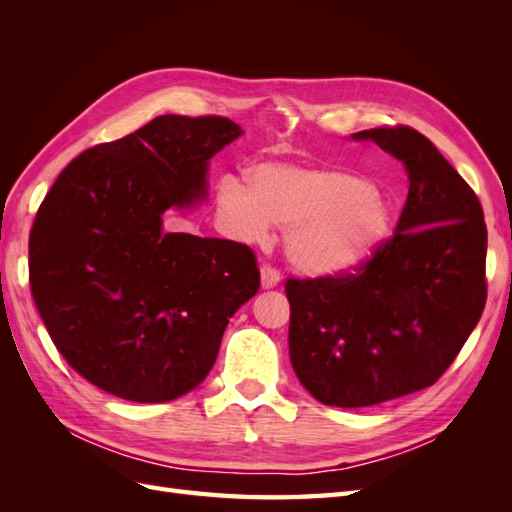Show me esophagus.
I'll use <instances>...</instances> for the list:
<instances>
[{
    "instance_id": "esophagus-1",
    "label": "esophagus",
    "mask_w": 512,
    "mask_h": 512,
    "mask_svg": "<svg viewBox=\"0 0 512 512\" xmlns=\"http://www.w3.org/2000/svg\"><path fill=\"white\" fill-rule=\"evenodd\" d=\"M260 282H262V288H275L277 284H280V271L271 265H262L260 267Z\"/></svg>"
}]
</instances>
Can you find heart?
<instances>
[{
  "label": "heart",
  "mask_w": 512,
  "mask_h": 512,
  "mask_svg": "<svg viewBox=\"0 0 512 512\" xmlns=\"http://www.w3.org/2000/svg\"><path fill=\"white\" fill-rule=\"evenodd\" d=\"M224 226L245 243L267 241L286 226L284 252L309 277H339L361 269L391 239L395 213L378 185L339 168L260 164L252 183H218Z\"/></svg>",
  "instance_id": "1"
}]
</instances>
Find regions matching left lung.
<instances>
[{
    "label": "left lung",
    "instance_id": "left-lung-1",
    "mask_svg": "<svg viewBox=\"0 0 512 512\" xmlns=\"http://www.w3.org/2000/svg\"><path fill=\"white\" fill-rule=\"evenodd\" d=\"M408 170L395 235L367 265L286 282L290 363L318 401L365 408L436 384L487 301L483 207L427 136L408 126L352 134Z\"/></svg>",
    "mask_w": 512,
    "mask_h": 512
}]
</instances>
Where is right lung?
<instances>
[{
  "label": "right lung",
  "instance_id": "right-lung-1",
  "mask_svg": "<svg viewBox=\"0 0 512 512\" xmlns=\"http://www.w3.org/2000/svg\"><path fill=\"white\" fill-rule=\"evenodd\" d=\"M243 130L160 115L74 158L29 232V286L68 365L141 404L207 378L228 320L260 288L250 247L168 232L162 213L207 196L209 160Z\"/></svg>",
  "mask_w": 512,
  "mask_h": 512
}]
</instances>
